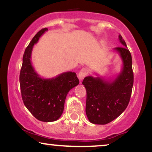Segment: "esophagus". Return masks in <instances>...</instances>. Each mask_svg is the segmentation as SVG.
Instances as JSON below:
<instances>
[{
	"mask_svg": "<svg viewBox=\"0 0 152 152\" xmlns=\"http://www.w3.org/2000/svg\"><path fill=\"white\" fill-rule=\"evenodd\" d=\"M87 74H88V70H87V69L83 68L80 71L79 74H78V78H79L80 80H82L87 76Z\"/></svg>",
	"mask_w": 152,
	"mask_h": 152,
	"instance_id": "34e87169",
	"label": "esophagus"
}]
</instances>
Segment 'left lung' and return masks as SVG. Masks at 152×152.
Masks as SVG:
<instances>
[{"label":"left lung","mask_w":152,"mask_h":152,"mask_svg":"<svg viewBox=\"0 0 152 152\" xmlns=\"http://www.w3.org/2000/svg\"><path fill=\"white\" fill-rule=\"evenodd\" d=\"M119 39L124 46L115 48L122 61V69L116 78L106 80L87 76L83 81L87 92L86 112L91 123L106 124L125 110L130 101L133 85L132 58L121 35Z\"/></svg>","instance_id":"1"}]
</instances>
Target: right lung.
I'll use <instances>...</instances> for the list:
<instances>
[{
	"mask_svg": "<svg viewBox=\"0 0 152 152\" xmlns=\"http://www.w3.org/2000/svg\"><path fill=\"white\" fill-rule=\"evenodd\" d=\"M48 28L39 30L26 48L19 76L23 104L31 114L42 122H54L64 110L66 94L78 86L79 80L75 72L62 73L51 78H43L36 72L31 63L33 46Z\"/></svg>",
	"mask_w": 152,
	"mask_h": 152,
	"instance_id": "right-lung-1",
	"label": "right lung"
}]
</instances>
